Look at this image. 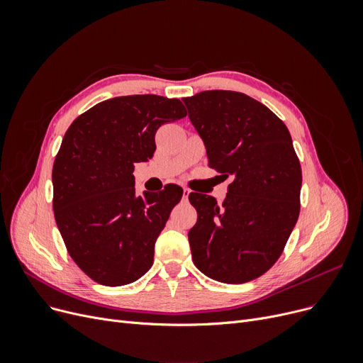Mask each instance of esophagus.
I'll use <instances>...</instances> for the list:
<instances>
[{"mask_svg": "<svg viewBox=\"0 0 363 363\" xmlns=\"http://www.w3.org/2000/svg\"><path fill=\"white\" fill-rule=\"evenodd\" d=\"M188 196H189V189H188V188H184V191H182V197L186 200V199H188Z\"/></svg>", "mask_w": 363, "mask_h": 363, "instance_id": "34e87169", "label": "esophagus"}]
</instances>
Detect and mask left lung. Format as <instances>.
Here are the masks:
<instances>
[{
  "instance_id": "left-lung-1",
  "label": "left lung",
  "mask_w": 363,
  "mask_h": 363,
  "mask_svg": "<svg viewBox=\"0 0 363 363\" xmlns=\"http://www.w3.org/2000/svg\"><path fill=\"white\" fill-rule=\"evenodd\" d=\"M204 141L208 167L233 177L219 206L191 193L188 240L208 278L242 284L269 271L298 219L301 167L291 135L268 107L242 92L212 89L182 100Z\"/></svg>"
}]
</instances>
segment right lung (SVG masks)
Instances as JSON below:
<instances>
[{
    "mask_svg": "<svg viewBox=\"0 0 363 363\" xmlns=\"http://www.w3.org/2000/svg\"><path fill=\"white\" fill-rule=\"evenodd\" d=\"M186 116L178 99L128 95L95 104L65 133L52 166V211L66 249L92 281L119 287L141 278L182 188L135 194V163L156 151L157 129Z\"/></svg>",
    "mask_w": 363,
    "mask_h": 363,
    "instance_id": "obj_1",
    "label": "right lung"
}]
</instances>
